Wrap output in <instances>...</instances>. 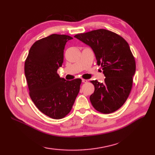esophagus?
Returning <instances> with one entry per match:
<instances>
[{"label": "esophagus", "mask_w": 155, "mask_h": 155, "mask_svg": "<svg viewBox=\"0 0 155 155\" xmlns=\"http://www.w3.org/2000/svg\"><path fill=\"white\" fill-rule=\"evenodd\" d=\"M82 82H83V83H87V80H86V79H82Z\"/></svg>", "instance_id": "34e87169"}]
</instances>
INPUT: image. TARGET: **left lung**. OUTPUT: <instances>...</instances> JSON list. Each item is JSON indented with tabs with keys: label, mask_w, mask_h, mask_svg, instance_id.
Segmentation results:
<instances>
[{
	"label": "left lung",
	"mask_w": 155,
	"mask_h": 155,
	"mask_svg": "<svg viewBox=\"0 0 155 155\" xmlns=\"http://www.w3.org/2000/svg\"><path fill=\"white\" fill-rule=\"evenodd\" d=\"M74 37L92 48L105 76L103 83L91 81L94 87L90 97L92 105L103 114L117 110L129 96L136 71L128 42L120 35L103 28L77 34Z\"/></svg>",
	"instance_id": "8db88e82"
}]
</instances>
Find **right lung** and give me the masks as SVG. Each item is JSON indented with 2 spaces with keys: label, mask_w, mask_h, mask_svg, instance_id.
I'll use <instances>...</instances> for the list:
<instances>
[{
  "label": "right lung",
  "mask_w": 155,
  "mask_h": 155,
  "mask_svg": "<svg viewBox=\"0 0 155 155\" xmlns=\"http://www.w3.org/2000/svg\"><path fill=\"white\" fill-rule=\"evenodd\" d=\"M72 37L52 34L32 45L25 62L29 95L38 109L54 119L70 113L79 93L81 78L66 81L57 73L64 58V46Z\"/></svg>",
  "instance_id": "obj_1"
}]
</instances>
